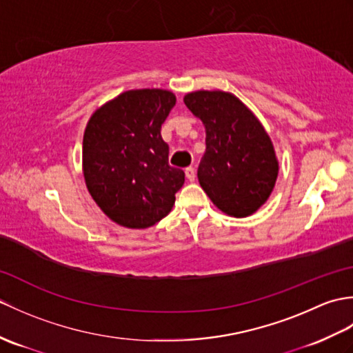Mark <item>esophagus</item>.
I'll use <instances>...</instances> for the list:
<instances>
[{
	"label": "esophagus",
	"mask_w": 353,
	"mask_h": 353,
	"mask_svg": "<svg viewBox=\"0 0 353 353\" xmlns=\"http://www.w3.org/2000/svg\"><path fill=\"white\" fill-rule=\"evenodd\" d=\"M185 174H186V179H188L190 182H194L196 181V170H194V167H188L185 170Z\"/></svg>",
	"instance_id": "esophagus-1"
}]
</instances>
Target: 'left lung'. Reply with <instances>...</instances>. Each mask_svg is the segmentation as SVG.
<instances>
[{"label": "left lung", "instance_id": "8db88e82", "mask_svg": "<svg viewBox=\"0 0 353 353\" xmlns=\"http://www.w3.org/2000/svg\"><path fill=\"white\" fill-rule=\"evenodd\" d=\"M186 108L206 129L199 182L212 203L232 216H247L265 203L277 177L272 139L245 104L221 91L185 95Z\"/></svg>", "mask_w": 353, "mask_h": 353}]
</instances>
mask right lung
Listing matches in <instances>:
<instances>
[{
    "label": "right lung",
    "mask_w": 353,
    "mask_h": 353,
    "mask_svg": "<svg viewBox=\"0 0 353 353\" xmlns=\"http://www.w3.org/2000/svg\"><path fill=\"white\" fill-rule=\"evenodd\" d=\"M176 97L162 89L127 91L89 119L83 137L88 191L112 221L145 229L167 216L185 172L170 167L161 125Z\"/></svg>",
    "instance_id": "add662e5"
}]
</instances>
